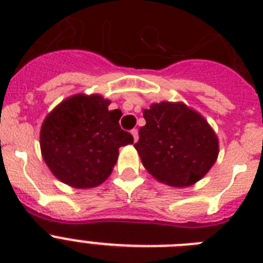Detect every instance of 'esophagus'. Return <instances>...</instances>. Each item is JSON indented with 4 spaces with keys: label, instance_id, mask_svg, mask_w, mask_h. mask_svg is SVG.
I'll return each instance as SVG.
<instances>
[{
    "label": "esophagus",
    "instance_id": "1",
    "mask_svg": "<svg viewBox=\"0 0 263 263\" xmlns=\"http://www.w3.org/2000/svg\"><path fill=\"white\" fill-rule=\"evenodd\" d=\"M132 136H133L134 138V142H137V141H138V130L137 129L132 130Z\"/></svg>",
    "mask_w": 263,
    "mask_h": 263
}]
</instances>
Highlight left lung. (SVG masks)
<instances>
[{"instance_id": "obj_1", "label": "left lung", "mask_w": 263, "mask_h": 263, "mask_svg": "<svg viewBox=\"0 0 263 263\" xmlns=\"http://www.w3.org/2000/svg\"><path fill=\"white\" fill-rule=\"evenodd\" d=\"M146 125L134 145L157 180L173 187L199 182L215 164L218 139L205 118L183 103L162 101L143 110Z\"/></svg>"}]
</instances>
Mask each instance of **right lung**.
I'll return each instance as SVG.
<instances>
[{
	"label": "right lung",
	"mask_w": 263,
	"mask_h": 263,
	"mask_svg": "<svg viewBox=\"0 0 263 263\" xmlns=\"http://www.w3.org/2000/svg\"><path fill=\"white\" fill-rule=\"evenodd\" d=\"M100 95H75L62 101L41 127V150L51 173L75 188L105 182L118 158V148L133 143L121 129L120 109Z\"/></svg>",
	"instance_id": "right-lung-1"
}]
</instances>
